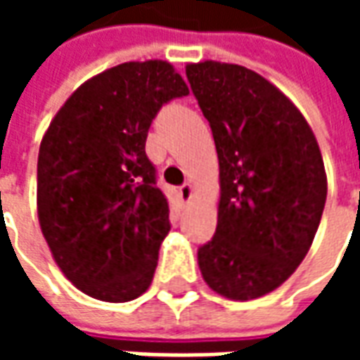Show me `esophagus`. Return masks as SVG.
I'll return each mask as SVG.
<instances>
[{
	"label": "esophagus",
	"mask_w": 360,
	"mask_h": 360,
	"mask_svg": "<svg viewBox=\"0 0 360 360\" xmlns=\"http://www.w3.org/2000/svg\"><path fill=\"white\" fill-rule=\"evenodd\" d=\"M193 195H195V188H193V185H191V183H185V185L179 188L181 200H183L185 204H188L191 200H193Z\"/></svg>",
	"instance_id": "obj_1"
}]
</instances>
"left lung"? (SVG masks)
I'll use <instances>...</instances> for the list:
<instances>
[{
    "instance_id": "1",
    "label": "left lung",
    "mask_w": 360,
    "mask_h": 360,
    "mask_svg": "<svg viewBox=\"0 0 360 360\" xmlns=\"http://www.w3.org/2000/svg\"><path fill=\"white\" fill-rule=\"evenodd\" d=\"M185 71L219 164L218 226L198 268L226 299L264 297L314 241L328 195L322 152L299 108L262 75L212 59Z\"/></svg>"
}]
</instances>
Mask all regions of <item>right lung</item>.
I'll return each instance as SVG.
<instances>
[{"instance_id": "obj_1", "label": "right lung", "mask_w": 360, "mask_h": 360, "mask_svg": "<svg viewBox=\"0 0 360 360\" xmlns=\"http://www.w3.org/2000/svg\"><path fill=\"white\" fill-rule=\"evenodd\" d=\"M187 94L172 63L129 61L82 82L44 133L40 229L63 276L98 301H133L152 283L169 204L144 144L160 108Z\"/></svg>"}]
</instances>
